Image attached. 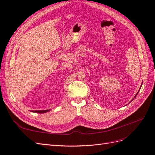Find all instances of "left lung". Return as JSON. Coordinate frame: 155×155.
Returning <instances> with one entry per match:
<instances>
[{
	"mask_svg": "<svg viewBox=\"0 0 155 155\" xmlns=\"http://www.w3.org/2000/svg\"><path fill=\"white\" fill-rule=\"evenodd\" d=\"M142 83H142V85H141V87H142ZM141 87H140V88H141ZM139 91H140V90H139ZM139 91H138V92H139ZM138 92H137V94H136V95H135V96H134V97H137V94H138ZM132 100H131V101H132ZM129 103H130V102H129Z\"/></svg>",
	"mask_w": 155,
	"mask_h": 155,
	"instance_id": "obj_1",
	"label": "left lung"
}]
</instances>
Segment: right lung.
Segmentation results:
<instances>
[{"instance_id":"right-lung-1","label":"right lung","mask_w":155,"mask_h":155,"mask_svg":"<svg viewBox=\"0 0 155 155\" xmlns=\"http://www.w3.org/2000/svg\"><path fill=\"white\" fill-rule=\"evenodd\" d=\"M49 110H50V109L49 110H31V112H37V113H45V112H48Z\"/></svg>"}]
</instances>
